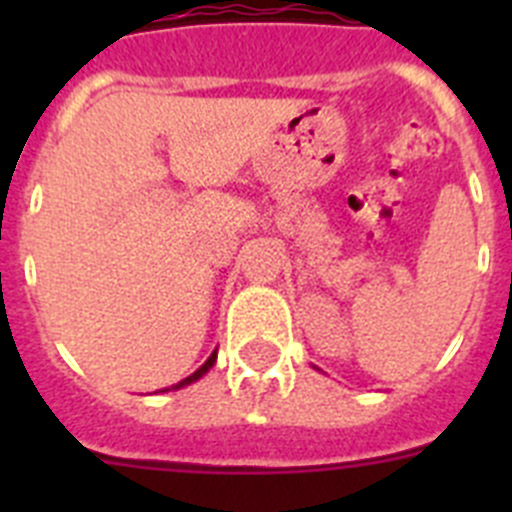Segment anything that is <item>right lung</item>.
<instances>
[{"mask_svg": "<svg viewBox=\"0 0 512 512\" xmlns=\"http://www.w3.org/2000/svg\"><path fill=\"white\" fill-rule=\"evenodd\" d=\"M215 359H217V351H212V354H210V359H207L205 364H202L200 369H197V372H194V374H189V377H187V379H182V382H176L174 387H171V390H182V387H187V384H192V382H197V379H202V377H205V374L210 372V369H212V364H215ZM158 392H169V390H158Z\"/></svg>", "mask_w": 512, "mask_h": 512, "instance_id": "obj_1", "label": "right lung"}]
</instances>
